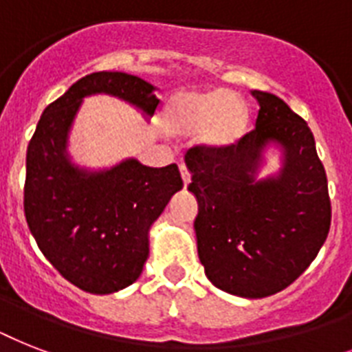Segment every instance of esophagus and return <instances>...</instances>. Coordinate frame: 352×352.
<instances>
[{
	"label": "esophagus",
	"mask_w": 352,
	"mask_h": 352,
	"mask_svg": "<svg viewBox=\"0 0 352 352\" xmlns=\"http://www.w3.org/2000/svg\"><path fill=\"white\" fill-rule=\"evenodd\" d=\"M179 168H181L182 182H184V186H188V184H190V181H192V173H190V170L186 168V164H181Z\"/></svg>",
	"instance_id": "1"
}]
</instances>
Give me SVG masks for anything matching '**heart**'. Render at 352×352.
<instances>
[{"mask_svg":"<svg viewBox=\"0 0 352 352\" xmlns=\"http://www.w3.org/2000/svg\"><path fill=\"white\" fill-rule=\"evenodd\" d=\"M168 126L177 133L197 129L199 142L212 149L234 146L246 129L245 104L230 91H179L164 111Z\"/></svg>","mask_w":352,"mask_h":352,"instance_id":"b5f03b06","label":"heart"}]
</instances>
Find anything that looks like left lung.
<instances>
[{
    "mask_svg": "<svg viewBox=\"0 0 352 352\" xmlns=\"http://www.w3.org/2000/svg\"><path fill=\"white\" fill-rule=\"evenodd\" d=\"M256 129L225 149L193 146L188 190L197 197L199 259L228 294L267 298L294 283L314 261L331 228L327 175L307 122L281 98L252 91ZM284 153L278 176L255 179L262 151Z\"/></svg>",
    "mask_w": 352,
    "mask_h": 352,
    "instance_id": "8db88e82",
    "label": "left lung"
}]
</instances>
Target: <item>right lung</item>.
Listing matches in <instances>:
<instances>
[{"label": "right lung", "instance_id": "obj_1", "mask_svg": "<svg viewBox=\"0 0 352 352\" xmlns=\"http://www.w3.org/2000/svg\"><path fill=\"white\" fill-rule=\"evenodd\" d=\"M106 93L153 115L159 98L146 80L117 71L87 74L45 107L27 148L25 219L43 256L78 289L111 294L137 281L149 228L182 188L177 164L137 159L89 171L71 162L69 129L85 96Z\"/></svg>", "mask_w": 352, "mask_h": 352}]
</instances>
